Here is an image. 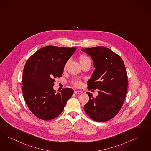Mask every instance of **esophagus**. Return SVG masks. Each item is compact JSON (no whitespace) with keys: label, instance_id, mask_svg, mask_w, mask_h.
<instances>
[{"label":"esophagus","instance_id":"esophagus-1","mask_svg":"<svg viewBox=\"0 0 151 151\" xmlns=\"http://www.w3.org/2000/svg\"><path fill=\"white\" fill-rule=\"evenodd\" d=\"M74 93L75 94H80L83 93V91H74Z\"/></svg>","mask_w":151,"mask_h":151}]
</instances>
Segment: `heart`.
I'll use <instances>...</instances> for the list:
<instances>
[{"mask_svg": "<svg viewBox=\"0 0 151 151\" xmlns=\"http://www.w3.org/2000/svg\"><path fill=\"white\" fill-rule=\"evenodd\" d=\"M79 60H80V63H84L85 62H87V61H91L90 58L86 55L85 54H81L80 56H79ZM67 63L68 62H66L65 65V68H66L67 65ZM81 81L79 80H77L76 81H75L74 82V84L76 86H80L81 85Z\"/></svg>", "mask_w": 151, "mask_h": 151, "instance_id": "obj_1", "label": "heart"}]
</instances>
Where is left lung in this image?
I'll list each match as a JSON object with an SVG mask.
<instances>
[{"label": "left lung", "instance_id": "left-lung-1", "mask_svg": "<svg viewBox=\"0 0 151 151\" xmlns=\"http://www.w3.org/2000/svg\"><path fill=\"white\" fill-rule=\"evenodd\" d=\"M94 61L96 68L88 89H98V96L89 97L84 105L85 112L93 120L105 122L114 117L120 111L127 90V75L124 61L120 56L110 49L95 47L81 49Z\"/></svg>", "mask_w": 151, "mask_h": 151}]
</instances>
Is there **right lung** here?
I'll return each instance as SVG.
<instances>
[{
	"label": "right lung",
	"instance_id": "1",
	"mask_svg": "<svg viewBox=\"0 0 151 151\" xmlns=\"http://www.w3.org/2000/svg\"><path fill=\"white\" fill-rule=\"evenodd\" d=\"M76 47L53 45L39 49L27 60L22 75V93L31 112L42 120L60 115L73 90L66 88L57 93L53 88L55 78L62 76L64 67Z\"/></svg>",
	"mask_w": 151,
	"mask_h": 151
}]
</instances>
